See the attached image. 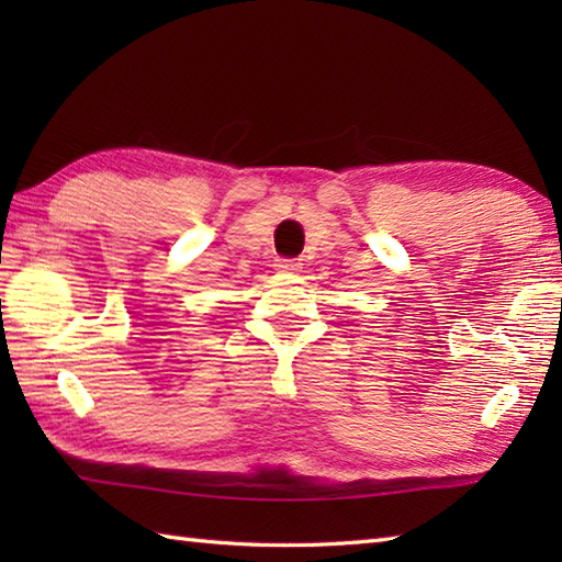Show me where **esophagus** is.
<instances>
[{
	"label": "esophagus",
	"mask_w": 562,
	"mask_h": 562,
	"mask_svg": "<svg viewBox=\"0 0 562 562\" xmlns=\"http://www.w3.org/2000/svg\"><path fill=\"white\" fill-rule=\"evenodd\" d=\"M274 268H278L280 272H294V270H300V262H296L294 258H278Z\"/></svg>",
	"instance_id": "obj_1"
}]
</instances>
